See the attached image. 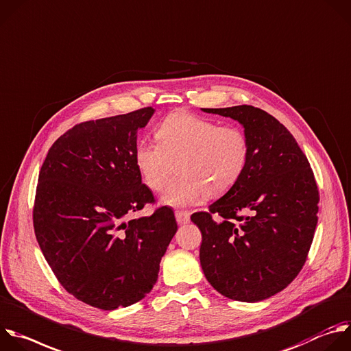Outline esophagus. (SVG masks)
Listing matches in <instances>:
<instances>
[{
    "label": "esophagus",
    "mask_w": 351,
    "mask_h": 351,
    "mask_svg": "<svg viewBox=\"0 0 351 351\" xmlns=\"http://www.w3.org/2000/svg\"><path fill=\"white\" fill-rule=\"evenodd\" d=\"M176 215V220L178 224H188L189 223V213L184 212V210H177L174 213Z\"/></svg>",
    "instance_id": "1"
}]
</instances>
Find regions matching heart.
<instances>
[{
  "label": "heart",
  "mask_w": 351,
  "mask_h": 351,
  "mask_svg": "<svg viewBox=\"0 0 351 351\" xmlns=\"http://www.w3.org/2000/svg\"><path fill=\"white\" fill-rule=\"evenodd\" d=\"M156 138L159 143L136 144L134 162L143 182L154 192L165 186L178 162L180 176L162 195L170 206H188L206 195L227 193L242 178L250 158L243 130L188 112L167 116Z\"/></svg>",
  "instance_id": "obj_1"
}]
</instances>
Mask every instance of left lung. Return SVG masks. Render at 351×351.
I'll return each mask as SVG.
<instances>
[{
	"label": "left lung",
	"instance_id": "left-lung-1",
	"mask_svg": "<svg viewBox=\"0 0 351 351\" xmlns=\"http://www.w3.org/2000/svg\"><path fill=\"white\" fill-rule=\"evenodd\" d=\"M203 112L237 120L250 158L232 189L191 216L202 232L200 265L223 296L261 302L285 289L306 263L318 221L317 182L296 139L274 116L250 105Z\"/></svg>",
	"mask_w": 351,
	"mask_h": 351
}]
</instances>
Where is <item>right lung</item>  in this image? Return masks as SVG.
Returning a JSON list of instances; mask_svg holds the SVG:
<instances>
[{
    "label": "right lung",
    "instance_id": "obj_1",
    "mask_svg": "<svg viewBox=\"0 0 351 351\" xmlns=\"http://www.w3.org/2000/svg\"><path fill=\"white\" fill-rule=\"evenodd\" d=\"M154 108L80 123L49 148L33 210L40 249L76 299L116 310L144 299L177 232L173 210L128 216L155 202L134 162L136 132Z\"/></svg>",
    "mask_w": 351,
    "mask_h": 351
}]
</instances>
